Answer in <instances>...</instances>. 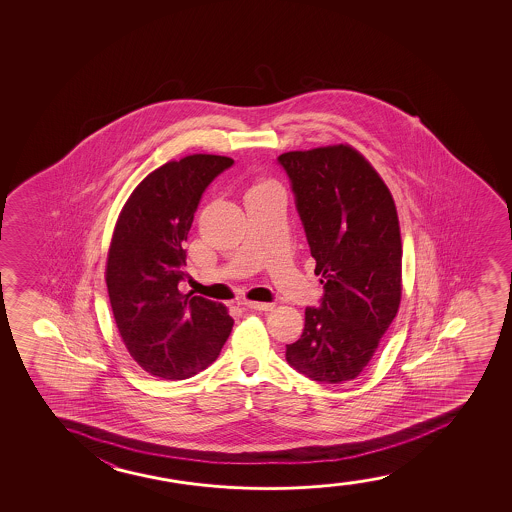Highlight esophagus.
<instances>
[{
	"instance_id": "esophagus-1",
	"label": "esophagus",
	"mask_w": 512,
	"mask_h": 512,
	"mask_svg": "<svg viewBox=\"0 0 512 512\" xmlns=\"http://www.w3.org/2000/svg\"><path fill=\"white\" fill-rule=\"evenodd\" d=\"M243 304L246 308L255 309V311H273L274 309L273 302L245 301Z\"/></svg>"
}]
</instances>
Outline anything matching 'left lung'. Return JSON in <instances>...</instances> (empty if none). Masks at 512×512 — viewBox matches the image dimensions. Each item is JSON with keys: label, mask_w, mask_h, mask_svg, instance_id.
<instances>
[{"label": "left lung", "mask_w": 512, "mask_h": 512, "mask_svg": "<svg viewBox=\"0 0 512 512\" xmlns=\"http://www.w3.org/2000/svg\"><path fill=\"white\" fill-rule=\"evenodd\" d=\"M316 260L323 297L306 308L288 364L320 383L357 378L399 311L402 243L392 194L350 145L278 157Z\"/></svg>", "instance_id": "8db88e82"}]
</instances>
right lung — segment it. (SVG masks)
Returning a JSON list of instances; mask_svg holds the SVG:
<instances>
[{
	"instance_id": "1",
	"label": "right lung",
	"mask_w": 512,
	"mask_h": 512,
	"mask_svg": "<svg viewBox=\"0 0 512 512\" xmlns=\"http://www.w3.org/2000/svg\"><path fill=\"white\" fill-rule=\"evenodd\" d=\"M232 164L208 154L166 162L133 190L115 225L106 260L113 318L129 355L157 378L203 371L231 334L224 304L180 294L178 283L189 278L183 241L203 192Z\"/></svg>"
}]
</instances>
